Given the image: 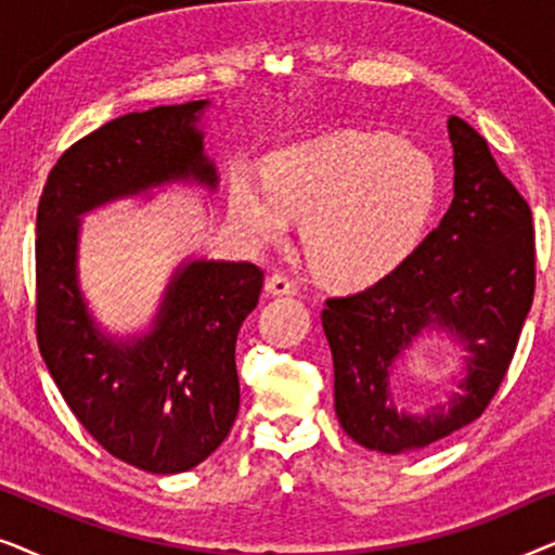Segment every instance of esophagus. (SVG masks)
Masks as SVG:
<instances>
[{
	"label": "esophagus",
	"instance_id": "1",
	"mask_svg": "<svg viewBox=\"0 0 555 555\" xmlns=\"http://www.w3.org/2000/svg\"><path fill=\"white\" fill-rule=\"evenodd\" d=\"M264 291L270 295H295L298 293V285H295L293 278L283 275V272H275V275L268 278V285H264Z\"/></svg>",
	"mask_w": 555,
	"mask_h": 555
}]
</instances>
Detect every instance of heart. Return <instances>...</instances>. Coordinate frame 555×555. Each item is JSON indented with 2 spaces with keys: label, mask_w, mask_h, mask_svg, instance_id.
<instances>
[{
  "label": "heart",
  "mask_w": 555,
  "mask_h": 555,
  "mask_svg": "<svg viewBox=\"0 0 555 555\" xmlns=\"http://www.w3.org/2000/svg\"><path fill=\"white\" fill-rule=\"evenodd\" d=\"M437 194L439 173L427 151L389 133L340 131L280 151L268 179L234 171L230 217L253 245L285 240L300 217L315 270L361 285L414 253Z\"/></svg>",
  "instance_id": "obj_1"
}]
</instances>
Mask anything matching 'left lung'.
<instances>
[{
    "label": "left lung",
    "mask_w": 555,
    "mask_h": 555,
    "mask_svg": "<svg viewBox=\"0 0 555 555\" xmlns=\"http://www.w3.org/2000/svg\"><path fill=\"white\" fill-rule=\"evenodd\" d=\"M454 199L437 230L366 291L328 298L321 313L336 374V414L366 450L401 454L475 422L511 366L535 291L533 215L498 169L488 141L452 116ZM427 330L466 348L468 376L427 415L392 406V361Z\"/></svg>",
    "instance_id": "8db88e82"
}]
</instances>
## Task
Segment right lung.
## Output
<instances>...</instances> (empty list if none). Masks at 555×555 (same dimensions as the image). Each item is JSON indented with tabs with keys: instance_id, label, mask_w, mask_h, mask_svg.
<instances>
[{
	"instance_id": "obj_1",
	"label": "right lung",
	"mask_w": 555,
	"mask_h": 555,
	"mask_svg": "<svg viewBox=\"0 0 555 555\" xmlns=\"http://www.w3.org/2000/svg\"><path fill=\"white\" fill-rule=\"evenodd\" d=\"M209 101L113 118L52 166L37 207V344L60 393L103 450L154 475L186 473L240 412L234 346L257 308L253 262L189 260L173 272L146 336L101 333L78 287L80 215L169 181L217 186L204 156Z\"/></svg>"
}]
</instances>
